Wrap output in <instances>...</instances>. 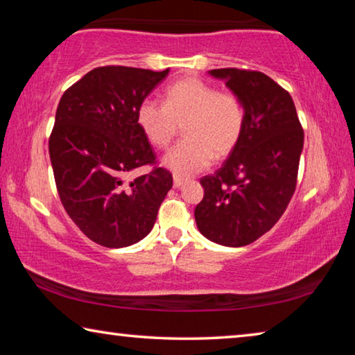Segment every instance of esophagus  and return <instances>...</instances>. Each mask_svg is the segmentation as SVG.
<instances>
[{"mask_svg":"<svg viewBox=\"0 0 355 355\" xmlns=\"http://www.w3.org/2000/svg\"><path fill=\"white\" fill-rule=\"evenodd\" d=\"M184 183H186L184 178L178 177V175H173V186H175V188H182Z\"/></svg>","mask_w":355,"mask_h":355,"instance_id":"34e87169","label":"esophagus"}]
</instances>
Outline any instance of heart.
Instances as JSON below:
<instances>
[{
  "label": "heart",
  "mask_w": 355,
  "mask_h": 355,
  "mask_svg": "<svg viewBox=\"0 0 355 355\" xmlns=\"http://www.w3.org/2000/svg\"><path fill=\"white\" fill-rule=\"evenodd\" d=\"M244 106L233 92H218L199 78H183L164 91L163 105L144 98L136 122L147 141L166 148L180 125L184 137L164 155L163 164L178 177H189L224 158L238 146L244 130Z\"/></svg>",
  "instance_id": "heart-1"
}]
</instances>
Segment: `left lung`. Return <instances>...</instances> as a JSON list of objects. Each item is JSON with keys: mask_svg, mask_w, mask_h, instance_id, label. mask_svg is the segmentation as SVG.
I'll return each instance as SVG.
<instances>
[{"mask_svg": "<svg viewBox=\"0 0 355 355\" xmlns=\"http://www.w3.org/2000/svg\"><path fill=\"white\" fill-rule=\"evenodd\" d=\"M209 75L224 80L241 100L245 120L225 163L202 177L205 194L194 216L209 241L241 248L285 213L296 189L304 130L291 95L268 75L244 69H216Z\"/></svg>", "mask_w": 355, "mask_h": 355, "instance_id": "1", "label": "left lung"}]
</instances>
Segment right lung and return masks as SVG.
Wrapping results in <instances>:
<instances>
[{
  "mask_svg": "<svg viewBox=\"0 0 355 355\" xmlns=\"http://www.w3.org/2000/svg\"><path fill=\"white\" fill-rule=\"evenodd\" d=\"M169 69L106 65L64 92L48 141L59 199L78 228L105 248H127L152 230L172 173L156 166L136 110ZM142 165L153 171L131 182Z\"/></svg>",
  "mask_w": 355,
  "mask_h": 355,
  "instance_id": "right-lung-1",
  "label": "right lung"
}]
</instances>
